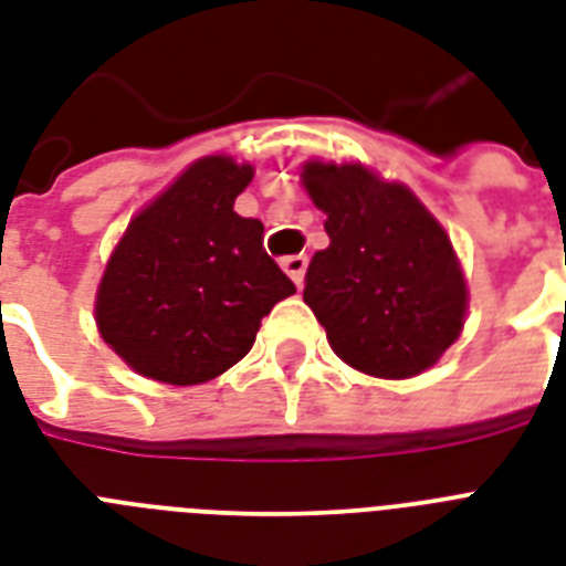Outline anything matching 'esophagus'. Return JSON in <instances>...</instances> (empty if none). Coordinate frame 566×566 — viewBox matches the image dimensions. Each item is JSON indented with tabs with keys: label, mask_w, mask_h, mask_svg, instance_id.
Masks as SVG:
<instances>
[{
	"label": "esophagus",
	"mask_w": 566,
	"mask_h": 566,
	"mask_svg": "<svg viewBox=\"0 0 566 566\" xmlns=\"http://www.w3.org/2000/svg\"><path fill=\"white\" fill-rule=\"evenodd\" d=\"M282 266H284V273L291 275L296 287H302V284H305V270H308V258H305V255H287V258H282Z\"/></svg>",
	"instance_id": "1"
}]
</instances>
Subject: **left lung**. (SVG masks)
<instances>
[{"mask_svg":"<svg viewBox=\"0 0 566 566\" xmlns=\"http://www.w3.org/2000/svg\"><path fill=\"white\" fill-rule=\"evenodd\" d=\"M302 185L326 213L328 247L311 258L302 300L349 367L378 378L429 370L455 344L467 282L426 205L361 164L308 161Z\"/></svg>","mask_w":566,"mask_h":566,"instance_id":"1","label":"left lung"}]
</instances>
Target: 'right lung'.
<instances>
[{"label": "right lung", "mask_w": 566, "mask_h": 566, "mask_svg": "<svg viewBox=\"0 0 566 566\" xmlns=\"http://www.w3.org/2000/svg\"><path fill=\"white\" fill-rule=\"evenodd\" d=\"M249 164L208 155L146 205L96 293L102 340L140 376L202 385L243 358L275 302L296 293L264 252V226L234 211Z\"/></svg>", "instance_id": "add662e5"}]
</instances>
